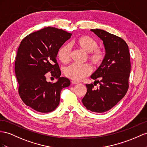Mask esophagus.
Segmentation results:
<instances>
[{
  "label": "esophagus",
  "mask_w": 147,
  "mask_h": 147,
  "mask_svg": "<svg viewBox=\"0 0 147 147\" xmlns=\"http://www.w3.org/2000/svg\"><path fill=\"white\" fill-rule=\"evenodd\" d=\"M72 83L74 84H78L80 83V82L76 81H72Z\"/></svg>",
  "instance_id": "34e87169"
}]
</instances>
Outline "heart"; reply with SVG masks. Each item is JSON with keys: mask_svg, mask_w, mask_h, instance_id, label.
Returning <instances> with one entry per match:
<instances>
[{"mask_svg": "<svg viewBox=\"0 0 147 147\" xmlns=\"http://www.w3.org/2000/svg\"><path fill=\"white\" fill-rule=\"evenodd\" d=\"M71 44L87 53L88 59L95 66L100 65L104 58V52L98 47V42L92 37L82 35L72 41ZM58 57L63 63H68L71 57V49L69 44H64L58 51ZM92 67L89 64L79 65L73 63L65 69L66 76L74 81H80L89 76Z\"/></svg>", "mask_w": 147, "mask_h": 147, "instance_id": "b5f03b06", "label": "heart"}]
</instances>
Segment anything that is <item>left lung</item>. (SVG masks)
<instances>
[{"mask_svg": "<svg viewBox=\"0 0 147 147\" xmlns=\"http://www.w3.org/2000/svg\"><path fill=\"white\" fill-rule=\"evenodd\" d=\"M91 30L103 41L106 55L91 78L99 87L86 84L87 92L82 102L88 110L101 113L108 111L125 96L129 89L131 64L127 44L121 38L100 29Z\"/></svg>", "mask_w": 147, "mask_h": 147, "instance_id": "obj_1", "label": "left lung"}]
</instances>
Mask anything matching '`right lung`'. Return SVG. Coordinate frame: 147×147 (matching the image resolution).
I'll return each mask as SVG.
<instances>
[{
	"label": "right lung",
	"mask_w": 147,
	"mask_h": 147,
	"mask_svg": "<svg viewBox=\"0 0 147 147\" xmlns=\"http://www.w3.org/2000/svg\"><path fill=\"white\" fill-rule=\"evenodd\" d=\"M71 35L49 27L30 33L21 41L15 62L18 93L23 102L33 110L53 111L59 104L62 89L70 85L69 79L60 76L56 56ZM49 72L58 80L55 84L46 81L45 74Z\"/></svg>",
	"instance_id": "right-lung-1"
}]
</instances>
